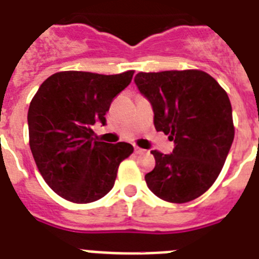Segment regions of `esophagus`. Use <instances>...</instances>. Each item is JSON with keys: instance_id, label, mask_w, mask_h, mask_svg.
<instances>
[{"instance_id": "esophagus-1", "label": "esophagus", "mask_w": 259, "mask_h": 259, "mask_svg": "<svg viewBox=\"0 0 259 259\" xmlns=\"http://www.w3.org/2000/svg\"><path fill=\"white\" fill-rule=\"evenodd\" d=\"M135 153L136 155H144V153H147V151L143 148H139V147H135Z\"/></svg>"}]
</instances>
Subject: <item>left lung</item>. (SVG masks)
<instances>
[{"instance_id": "8db88e82", "label": "left lung", "mask_w": 259, "mask_h": 259, "mask_svg": "<svg viewBox=\"0 0 259 259\" xmlns=\"http://www.w3.org/2000/svg\"><path fill=\"white\" fill-rule=\"evenodd\" d=\"M135 83L152 106L156 131L175 143L169 155L151 152L156 165L145 183L164 201L200 197L219 177L234 139L229 96L201 70L139 72Z\"/></svg>"}]
</instances>
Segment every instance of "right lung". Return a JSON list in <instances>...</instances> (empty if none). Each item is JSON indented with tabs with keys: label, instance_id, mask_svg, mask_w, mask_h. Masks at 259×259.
Wrapping results in <instances>:
<instances>
[{
	"label": "right lung",
	"instance_id": "right-lung-1",
	"mask_svg": "<svg viewBox=\"0 0 259 259\" xmlns=\"http://www.w3.org/2000/svg\"><path fill=\"white\" fill-rule=\"evenodd\" d=\"M132 76V70L116 75L61 71L49 76L31 99L30 149L44 180L67 201L89 204L104 197L120 163L134 152L128 143L93 138V125L106 124L111 102Z\"/></svg>",
	"mask_w": 259,
	"mask_h": 259
}]
</instances>
